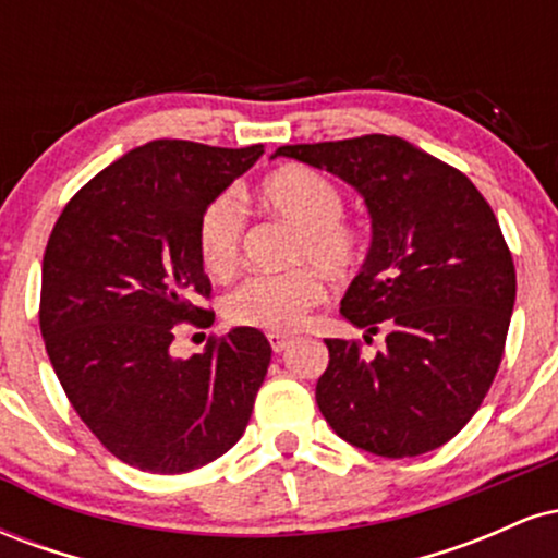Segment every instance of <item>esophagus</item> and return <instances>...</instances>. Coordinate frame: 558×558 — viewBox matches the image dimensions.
I'll return each mask as SVG.
<instances>
[{
  "label": "esophagus",
  "mask_w": 558,
  "mask_h": 558,
  "mask_svg": "<svg viewBox=\"0 0 558 558\" xmlns=\"http://www.w3.org/2000/svg\"><path fill=\"white\" fill-rule=\"evenodd\" d=\"M270 345H272L275 354H283L288 345H291V338L280 336V332H272V336H270Z\"/></svg>",
  "instance_id": "1"
}]
</instances>
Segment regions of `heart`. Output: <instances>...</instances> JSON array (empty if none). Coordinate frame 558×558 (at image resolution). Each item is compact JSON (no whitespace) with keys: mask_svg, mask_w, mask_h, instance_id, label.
Instances as JSON below:
<instances>
[{"mask_svg":"<svg viewBox=\"0 0 558 558\" xmlns=\"http://www.w3.org/2000/svg\"><path fill=\"white\" fill-rule=\"evenodd\" d=\"M259 198L272 215L299 228L291 259L315 262L319 270L343 275L362 262L364 241L343 220L345 198L341 185L306 165H286L259 185ZM243 207L233 194H220L198 217V257L207 272L230 275L241 257ZM325 283L317 270L299 267L283 275H252L222 301V312L233 325L267 332H291L323 301Z\"/></svg>","mask_w":558,"mask_h":558,"instance_id":"heart-1","label":"heart"}]
</instances>
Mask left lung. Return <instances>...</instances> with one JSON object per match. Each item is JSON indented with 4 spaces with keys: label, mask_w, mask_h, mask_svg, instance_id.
<instances>
[{
    "label": "left lung",
    "mask_w": 558,
    "mask_h": 558,
    "mask_svg": "<svg viewBox=\"0 0 558 558\" xmlns=\"http://www.w3.org/2000/svg\"><path fill=\"white\" fill-rule=\"evenodd\" d=\"M349 183L373 241L341 315L386 349L325 338L317 407L345 444L403 459L451 440L483 403L504 356L517 272L496 215L464 172L399 136L280 146Z\"/></svg>",
    "instance_id": "1"
}]
</instances>
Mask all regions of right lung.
<instances>
[{
  "mask_svg": "<svg viewBox=\"0 0 558 558\" xmlns=\"http://www.w3.org/2000/svg\"><path fill=\"white\" fill-rule=\"evenodd\" d=\"M265 155L181 138L136 146L68 202L41 265V336L57 380L120 462L178 475L239 444L272 349L233 328L189 360L178 323L209 325L204 207Z\"/></svg>",
  "mask_w": 558,
  "mask_h": 558,
  "instance_id": "obj_1",
  "label": "right lung"
}]
</instances>
